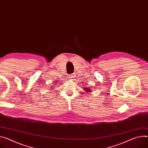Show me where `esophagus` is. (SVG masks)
Returning <instances> with one entry per match:
<instances>
[{
  "label": "esophagus",
  "instance_id": "1",
  "mask_svg": "<svg viewBox=\"0 0 148 148\" xmlns=\"http://www.w3.org/2000/svg\"><path fill=\"white\" fill-rule=\"evenodd\" d=\"M74 75L73 74H71V75H70V76H69V77H70V78H72L73 77H74Z\"/></svg>",
  "mask_w": 148,
  "mask_h": 148
}]
</instances>
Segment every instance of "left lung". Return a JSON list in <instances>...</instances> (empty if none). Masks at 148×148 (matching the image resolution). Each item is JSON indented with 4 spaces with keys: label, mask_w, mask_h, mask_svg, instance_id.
Returning <instances> with one entry per match:
<instances>
[{
    "label": "left lung",
    "mask_w": 148,
    "mask_h": 148,
    "mask_svg": "<svg viewBox=\"0 0 148 148\" xmlns=\"http://www.w3.org/2000/svg\"><path fill=\"white\" fill-rule=\"evenodd\" d=\"M85 91H86V92H88L89 91H91V90H90V88H88V87H84V88H83Z\"/></svg>",
    "instance_id": "left-lung-1"
}]
</instances>
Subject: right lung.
<instances>
[{
  "instance_id": "1",
  "label": "right lung",
  "mask_w": 148,
  "mask_h": 148,
  "mask_svg": "<svg viewBox=\"0 0 148 148\" xmlns=\"http://www.w3.org/2000/svg\"><path fill=\"white\" fill-rule=\"evenodd\" d=\"M56 83H57V82H56ZM56 83H53V86H54V85H56Z\"/></svg>"
}]
</instances>
